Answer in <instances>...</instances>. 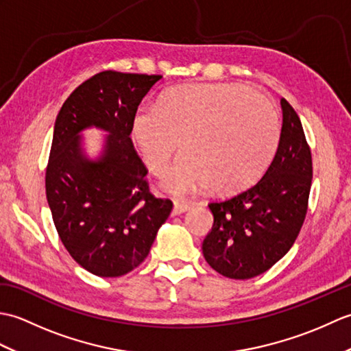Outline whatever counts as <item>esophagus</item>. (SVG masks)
Here are the masks:
<instances>
[{"instance_id": "1", "label": "esophagus", "mask_w": 351, "mask_h": 351, "mask_svg": "<svg viewBox=\"0 0 351 351\" xmlns=\"http://www.w3.org/2000/svg\"><path fill=\"white\" fill-rule=\"evenodd\" d=\"M189 210H190V204L184 202V200H175L173 211H171V214H173V215H180V214H182V213H185V211H189Z\"/></svg>"}]
</instances>
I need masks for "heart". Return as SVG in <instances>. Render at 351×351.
Segmentation results:
<instances>
[{"instance_id": "1", "label": "heart", "mask_w": 351, "mask_h": 351, "mask_svg": "<svg viewBox=\"0 0 351 351\" xmlns=\"http://www.w3.org/2000/svg\"><path fill=\"white\" fill-rule=\"evenodd\" d=\"M131 137L154 175L166 171L181 140L184 155L164 180L173 195L234 193L264 173L280 140V117L265 96L235 83L184 84L158 106H141Z\"/></svg>"}]
</instances>
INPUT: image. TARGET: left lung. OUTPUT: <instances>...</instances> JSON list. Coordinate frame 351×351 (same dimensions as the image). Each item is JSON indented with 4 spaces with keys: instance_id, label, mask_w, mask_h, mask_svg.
I'll return each instance as SVG.
<instances>
[{
    "instance_id": "obj_1",
    "label": "left lung",
    "mask_w": 351,
    "mask_h": 351,
    "mask_svg": "<svg viewBox=\"0 0 351 351\" xmlns=\"http://www.w3.org/2000/svg\"><path fill=\"white\" fill-rule=\"evenodd\" d=\"M278 151L264 176L238 195L210 202L214 215L202 252L215 271L250 279L267 271L294 244L308 213L312 155L295 110L280 99Z\"/></svg>"
}]
</instances>
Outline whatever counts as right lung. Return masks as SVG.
Segmentation results:
<instances>
[{"label":"right lung","mask_w":351,"mask_h":351,"mask_svg":"<svg viewBox=\"0 0 351 351\" xmlns=\"http://www.w3.org/2000/svg\"><path fill=\"white\" fill-rule=\"evenodd\" d=\"M161 75L102 71L64 101L54 125L45 173L57 234L77 263L101 278H117L143 263L170 199L155 197L147 169L131 141V119ZM110 132L96 162L80 152L79 131Z\"/></svg>","instance_id":"add662e5"}]
</instances>
